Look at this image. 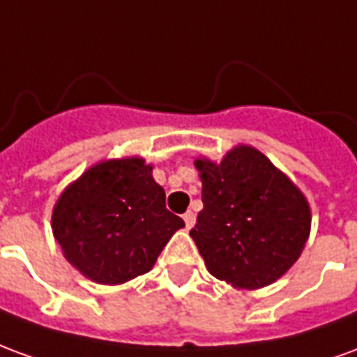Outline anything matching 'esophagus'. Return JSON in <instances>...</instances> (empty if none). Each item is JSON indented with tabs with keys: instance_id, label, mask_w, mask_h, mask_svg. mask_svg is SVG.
Here are the masks:
<instances>
[{
	"instance_id": "34e87169",
	"label": "esophagus",
	"mask_w": 357,
	"mask_h": 357,
	"mask_svg": "<svg viewBox=\"0 0 357 357\" xmlns=\"http://www.w3.org/2000/svg\"><path fill=\"white\" fill-rule=\"evenodd\" d=\"M183 222H185V227L187 229H191L195 224V214L191 212V210H187L185 214H183Z\"/></svg>"
}]
</instances>
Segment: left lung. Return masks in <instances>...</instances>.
I'll list each match as a JSON object with an SVG mask.
<instances>
[{
    "label": "left lung",
    "mask_w": 357,
    "mask_h": 357,
    "mask_svg": "<svg viewBox=\"0 0 357 357\" xmlns=\"http://www.w3.org/2000/svg\"><path fill=\"white\" fill-rule=\"evenodd\" d=\"M202 204L189 231L212 275L237 289L273 283L298 260L310 206L298 187L247 145L220 164L197 160Z\"/></svg>",
    "instance_id": "8db88e82"
}]
</instances>
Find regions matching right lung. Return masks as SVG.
Here are the masks:
<instances>
[{
	"instance_id": "1",
	"label": "right lung",
	"mask_w": 357,
	"mask_h": 357,
	"mask_svg": "<svg viewBox=\"0 0 357 357\" xmlns=\"http://www.w3.org/2000/svg\"><path fill=\"white\" fill-rule=\"evenodd\" d=\"M151 170L141 158L97 164L55 204V239L66 260L95 283H126L147 273L185 225L166 208Z\"/></svg>"
}]
</instances>
